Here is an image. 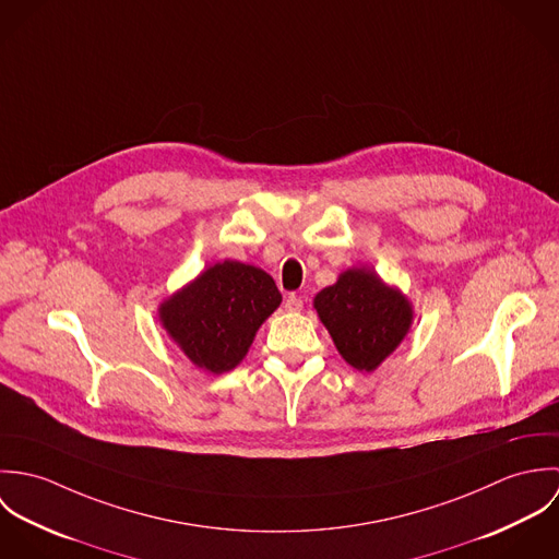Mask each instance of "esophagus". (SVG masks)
Listing matches in <instances>:
<instances>
[{"label":"esophagus","mask_w":559,"mask_h":559,"mask_svg":"<svg viewBox=\"0 0 559 559\" xmlns=\"http://www.w3.org/2000/svg\"><path fill=\"white\" fill-rule=\"evenodd\" d=\"M284 308H286L288 312H299V310H304V299L297 297V295H288Z\"/></svg>","instance_id":"34e87169"}]
</instances>
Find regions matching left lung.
Here are the masks:
<instances>
[{
	"mask_svg": "<svg viewBox=\"0 0 559 559\" xmlns=\"http://www.w3.org/2000/svg\"><path fill=\"white\" fill-rule=\"evenodd\" d=\"M314 308L340 355L366 372L399 346L413 319L408 301L368 269L344 271L320 290Z\"/></svg>",
	"mask_w": 559,
	"mask_h": 559,
	"instance_id": "left-lung-1",
	"label": "left lung"
}]
</instances>
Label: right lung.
Here are the masks:
<instances>
[{
  "mask_svg": "<svg viewBox=\"0 0 559 559\" xmlns=\"http://www.w3.org/2000/svg\"><path fill=\"white\" fill-rule=\"evenodd\" d=\"M280 304L282 295L269 273L226 260L167 299L159 314L195 366L222 374L239 366L258 326Z\"/></svg>",
  "mask_w": 559,
  "mask_h": 559,
  "instance_id": "add662e5",
  "label": "right lung"
}]
</instances>
